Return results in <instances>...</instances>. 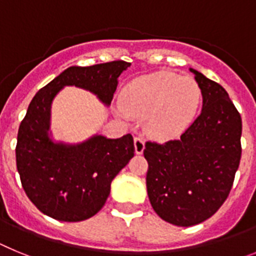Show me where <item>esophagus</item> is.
Wrapping results in <instances>:
<instances>
[{
  "instance_id": "esophagus-1",
  "label": "esophagus",
  "mask_w": 256,
  "mask_h": 256,
  "mask_svg": "<svg viewBox=\"0 0 256 256\" xmlns=\"http://www.w3.org/2000/svg\"><path fill=\"white\" fill-rule=\"evenodd\" d=\"M144 150V140L142 136H136L134 137V151L136 154H142Z\"/></svg>"
}]
</instances>
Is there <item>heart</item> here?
Instances as JSON below:
<instances>
[{"instance_id":"obj_1","label":"heart","mask_w":256,"mask_h":256,"mask_svg":"<svg viewBox=\"0 0 256 256\" xmlns=\"http://www.w3.org/2000/svg\"><path fill=\"white\" fill-rule=\"evenodd\" d=\"M200 98V88L192 76L158 72L136 78L126 86L123 106L133 116H144L146 132L166 138L188 126Z\"/></svg>"}]
</instances>
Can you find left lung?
<instances>
[{
  "instance_id": "1",
  "label": "left lung",
  "mask_w": 256,
  "mask_h": 256,
  "mask_svg": "<svg viewBox=\"0 0 256 256\" xmlns=\"http://www.w3.org/2000/svg\"><path fill=\"white\" fill-rule=\"evenodd\" d=\"M202 108L180 138L146 142V187L151 206L165 222L190 227L206 220L227 200L241 159V115L227 91L190 68Z\"/></svg>"
}]
</instances>
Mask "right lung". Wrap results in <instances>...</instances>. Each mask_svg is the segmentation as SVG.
<instances>
[{
	"label": "right lung",
	"instance_id": "add662e5",
	"mask_svg": "<svg viewBox=\"0 0 256 256\" xmlns=\"http://www.w3.org/2000/svg\"><path fill=\"white\" fill-rule=\"evenodd\" d=\"M130 62L112 61L70 66L40 88L30 101L18 132L16 168L22 188L40 212L61 222L91 218L105 205L112 180L134 155L133 137L94 134L70 144L51 138V104L65 86H76L112 104L118 78Z\"/></svg>",
	"mask_w": 256,
	"mask_h": 256
}]
</instances>
